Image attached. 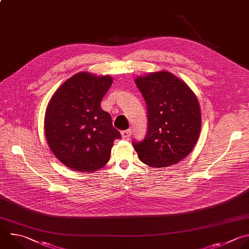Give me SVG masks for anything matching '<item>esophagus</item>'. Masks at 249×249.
Masks as SVG:
<instances>
[{
  "mask_svg": "<svg viewBox=\"0 0 249 249\" xmlns=\"http://www.w3.org/2000/svg\"><path fill=\"white\" fill-rule=\"evenodd\" d=\"M131 134H132V131H131L130 129L121 132V136H122V138H124V139H129V138L131 137Z\"/></svg>",
  "mask_w": 249,
  "mask_h": 249,
  "instance_id": "esophagus-1",
  "label": "esophagus"
}]
</instances>
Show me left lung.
I'll use <instances>...</instances> for the list:
<instances>
[{"instance_id":"8db88e82","label":"left lung","mask_w":249,"mask_h":249,"mask_svg":"<svg viewBox=\"0 0 249 249\" xmlns=\"http://www.w3.org/2000/svg\"><path fill=\"white\" fill-rule=\"evenodd\" d=\"M136 85L146 105L147 132L132 143L151 167L174 165L193 150L201 128L198 101L185 82L170 72L138 77Z\"/></svg>"}]
</instances>
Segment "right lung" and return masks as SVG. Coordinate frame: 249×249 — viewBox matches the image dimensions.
<instances>
[{"label": "right lung", "instance_id": "right-lung-1", "mask_svg": "<svg viewBox=\"0 0 249 249\" xmlns=\"http://www.w3.org/2000/svg\"><path fill=\"white\" fill-rule=\"evenodd\" d=\"M110 76L80 72L66 80L51 99L45 134L51 150L67 167L93 172L108 162L121 135L101 102L112 85Z\"/></svg>", "mask_w": 249, "mask_h": 249}]
</instances>
